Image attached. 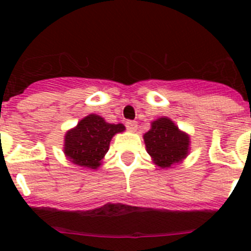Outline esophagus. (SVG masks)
Instances as JSON below:
<instances>
[{
	"label": "esophagus",
	"mask_w": 251,
	"mask_h": 251,
	"mask_svg": "<svg viewBox=\"0 0 251 251\" xmlns=\"http://www.w3.org/2000/svg\"><path fill=\"white\" fill-rule=\"evenodd\" d=\"M126 127L129 132H136L137 130V122L136 121H128L126 122Z\"/></svg>",
	"instance_id": "1"
}]
</instances>
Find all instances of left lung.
Wrapping results in <instances>:
<instances>
[{
	"mask_svg": "<svg viewBox=\"0 0 251 251\" xmlns=\"http://www.w3.org/2000/svg\"><path fill=\"white\" fill-rule=\"evenodd\" d=\"M152 161L161 168H170L186 158L190 150V137L167 117L153 121L143 136Z\"/></svg>",
	"mask_w": 251,
	"mask_h": 251,
	"instance_id": "1",
	"label": "left lung"
}]
</instances>
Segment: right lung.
<instances>
[{"instance_id": "obj_1", "label": "right lung", "mask_w": 251, "mask_h": 251, "mask_svg": "<svg viewBox=\"0 0 251 251\" xmlns=\"http://www.w3.org/2000/svg\"><path fill=\"white\" fill-rule=\"evenodd\" d=\"M126 129L123 124L106 123L100 115L89 114L65 134L64 153L80 167L97 170L109 151L113 136Z\"/></svg>"}]
</instances>
